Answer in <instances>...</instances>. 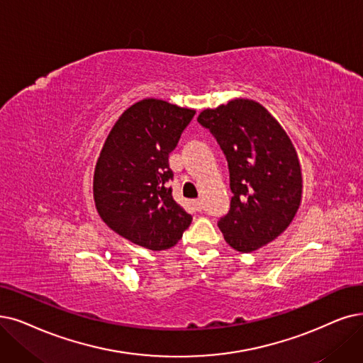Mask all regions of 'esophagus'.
I'll return each instance as SVG.
<instances>
[{
	"instance_id": "34e87169",
	"label": "esophagus",
	"mask_w": 363,
	"mask_h": 363,
	"mask_svg": "<svg viewBox=\"0 0 363 363\" xmlns=\"http://www.w3.org/2000/svg\"><path fill=\"white\" fill-rule=\"evenodd\" d=\"M194 206H195V208H196L198 211H201V210H202V199H195V201H194Z\"/></svg>"
}]
</instances>
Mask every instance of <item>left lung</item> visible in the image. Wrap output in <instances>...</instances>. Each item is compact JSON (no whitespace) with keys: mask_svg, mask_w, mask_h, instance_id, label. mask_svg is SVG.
Instances as JSON below:
<instances>
[{"mask_svg":"<svg viewBox=\"0 0 363 363\" xmlns=\"http://www.w3.org/2000/svg\"><path fill=\"white\" fill-rule=\"evenodd\" d=\"M198 122L216 138L229 168L230 208L217 226L232 249L255 252L284 232L299 208L296 150L269 111L250 99L207 108Z\"/></svg>","mask_w":363,"mask_h":363,"instance_id":"left-lung-1","label":"left lung"}]
</instances>
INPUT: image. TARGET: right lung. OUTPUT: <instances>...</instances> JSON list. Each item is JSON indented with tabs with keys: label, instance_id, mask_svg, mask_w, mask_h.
I'll return each instance as SVG.
<instances>
[{
	"label": "right lung",
	"instance_id": "1",
	"mask_svg": "<svg viewBox=\"0 0 363 363\" xmlns=\"http://www.w3.org/2000/svg\"><path fill=\"white\" fill-rule=\"evenodd\" d=\"M194 116L162 99H143L114 123L98 157L94 198L101 219L141 247L169 249L192 222L172 198L168 157Z\"/></svg>",
	"mask_w": 363,
	"mask_h": 363
}]
</instances>
